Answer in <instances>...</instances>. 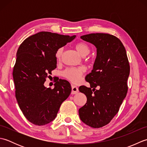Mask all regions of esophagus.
<instances>
[{"label":"esophagus","mask_w":147,"mask_h":147,"mask_svg":"<svg viewBox=\"0 0 147 147\" xmlns=\"http://www.w3.org/2000/svg\"><path fill=\"white\" fill-rule=\"evenodd\" d=\"M79 92V90L77 86H74V85H72V91H71V94H76Z\"/></svg>","instance_id":"esophagus-1"}]
</instances>
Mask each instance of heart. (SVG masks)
I'll return each instance as SVG.
<instances>
[{
  "label": "heart",
  "mask_w": 147,
  "mask_h": 147,
  "mask_svg": "<svg viewBox=\"0 0 147 147\" xmlns=\"http://www.w3.org/2000/svg\"><path fill=\"white\" fill-rule=\"evenodd\" d=\"M75 49L77 52L83 57H85V56L88 55L90 52L89 45L84 42H80L77 43L75 45ZM63 51L64 49L61 47L59 48L56 52L55 57L57 61L61 60L62 54H63ZM84 71H85V69L82 67H70L66 69L63 72L62 74L65 78L71 81V82L77 83H79L82 80V77L84 73Z\"/></svg>",
  "instance_id": "obj_1"
}]
</instances>
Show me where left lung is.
<instances>
[{
	"instance_id": "1",
	"label": "left lung",
	"mask_w": 147,
	"mask_h": 147,
	"mask_svg": "<svg viewBox=\"0 0 147 147\" xmlns=\"http://www.w3.org/2000/svg\"><path fill=\"white\" fill-rule=\"evenodd\" d=\"M81 38L96 47V57L93 70L85 78L90 88L79 87L87 98L85 105L79 109V115L86 125L99 128L110 123L126 97L129 61L125 48L116 36L98 33Z\"/></svg>"
}]
</instances>
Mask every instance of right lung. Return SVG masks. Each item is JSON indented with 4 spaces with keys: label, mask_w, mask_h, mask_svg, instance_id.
Returning a JSON list of instances; mask_svg holds the SVG:
<instances>
[{
    "label": "right lung",
    "mask_w": 147,
    "mask_h": 147,
    "mask_svg": "<svg viewBox=\"0 0 147 147\" xmlns=\"http://www.w3.org/2000/svg\"><path fill=\"white\" fill-rule=\"evenodd\" d=\"M75 37L41 32L28 37L18 50L12 72L15 96L23 114L33 124L51 123L70 95L71 86L66 80L59 79L53 89L43 84L57 67L56 52Z\"/></svg>",
    "instance_id": "add662e5"
}]
</instances>
